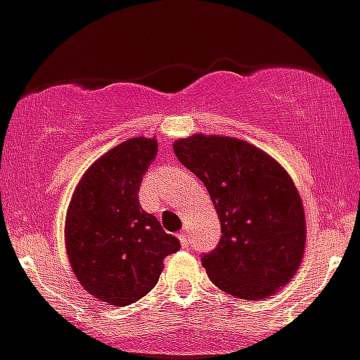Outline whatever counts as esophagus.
Listing matches in <instances>:
<instances>
[{
	"label": "esophagus",
	"instance_id": "esophagus-1",
	"mask_svg": "<svg viewBox=\"0 0 360 360\" xmlns=\"http://www.w3.org/2000/svg\"><path fill=\"white\" fill-rule=\"evenodd\" d=\"M177 237H179V240H181V246H183V248H186V246L190 245L188 233L184 232V230H183V232H179V236H177Z\"/></svg>",
	"mask_w": 360,
	"mask_h": 360
}]
</instances>
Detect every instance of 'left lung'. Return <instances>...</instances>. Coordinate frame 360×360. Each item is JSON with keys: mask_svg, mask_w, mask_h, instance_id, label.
<instances>
[{"mask_svg": "<svg viewBox=\"0 0 360 360\" xmlns=\"http://www.w3.org/2000/svg\"><path fill=\"white\" fill-rule=\"evenodd\" d=\"M177 159L202 181L221 221V239L201 255L212 283L239 299L271 295L304 254V210L295 184L257 146L221 136H190Z\"/></svg>", "mask_w": 360, "mask_h": 360, "instance_id": "8db88e82", "label": "left lung"}]
</instances>
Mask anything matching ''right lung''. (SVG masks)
Wrapping results in <instances>:
<instances>
[{
	"mask_svg": "<svg viewBox=\"0 0 360 360\" xmlns=\"http://www.w3.org/2000/svg\"><path fill=\"white\" fill-rule=\"evenodd\" d=\"M155 155V139L121 143L86 170L68 206L72 270L83 288L115 306L146 295L158 284L162 259L181 248L139 205V186Z\"/></svg>",
	"mask_w": 360,
	"mask_h": 360,
	"instance_id": "right-lung-1",
	"label": "right lung"
}]
</instances>
